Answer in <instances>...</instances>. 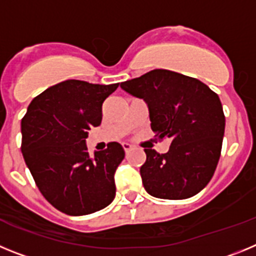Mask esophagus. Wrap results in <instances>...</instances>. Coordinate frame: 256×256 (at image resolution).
Segmentation results:
<instances>
[{
	"mask_svg": "<svg viewBox=\"0 0 256 256\" xmlns=\"http://www.w3.org/2000/svg\"><path fill=\"white\" fill-rule=\"evenodd\" d=\"M122 146H123V148H124V151H126V154H128L130 150H132V144H126V142H124V144H122Z\"/></svg>",
	"mask_w": 256,
	"mask_h": 256,
	"instance_id": "obj_1",
	"label": "esophagus"
}]
</instances>
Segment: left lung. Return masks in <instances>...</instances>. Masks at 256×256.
I'll return each instance as SVG.
<instances>
[{
	"instance_id": "left-lung-1",
	"label": "left lung",
	"mask_w": 256,
	"mask_h": 256,
	"mask_svg": "<svg viewBox=\"0 0 256 256\" xmlns=\"http://www.w3.org/2000/svg\"><path fill=\"white\" fill-rule=\"evenodd\" d=\"M120 87L146 101L155 137L172 141L166 154L144 148L140 169L144 190L168 200L195 196L210 182L220 158L226 118L218 94L198 79L165 69Z\"/></svg>"
}]
</instances>
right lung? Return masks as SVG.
Masks as SVG:
<instances>
[{
  "label": "right lung",
  "mask_w": 256,
  "mask_h": 256,
  "mask_svg": "<svg viewBox=\"0 0 256 256\" xmlns=\"http://www.w3.org/2000/svg\"><path fill=\"white\" fill-rule=\"evenodd\" d=\"M119 86L68 79L33 98L22 119V152L44 198L68 216L112 204L114 173L124 159L118 142L90 155L88 130L102 120V104Z\"/></svg>",
  "instance_id": "right-lung-1"
}]
</instances>
